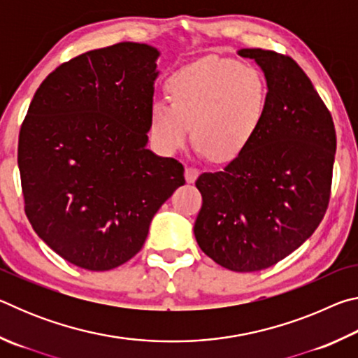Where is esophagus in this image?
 Segmentation results:
<instances>
[{
	"mask_svg": "<svg viewBox=\"0 0 358 358\" xmlns=\"http://www.w3.org/2000/svg\"><path fill=\"white\" fill-rule=\"evenodd\" d=\"M185 177H186L187 183H194V181H196L197 177H199V169H196V167H186Z\"/></svg>",
	"mask_w": 358,
	"mask_h": 358,
	"instance_id": "esophagus-1",
	"label": "esophagus"
}]
</instances>
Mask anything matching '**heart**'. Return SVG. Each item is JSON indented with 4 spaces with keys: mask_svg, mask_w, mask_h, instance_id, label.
Listing matches in <instances>:
<instances>
[{
    "mask_svg": "<svg viewBox=\"0 0 358 358\" xmlns=\"http://www.w3.org/2000/svg\"><path fill=\"white\" fill-rule=\"evenodd\" d=\"M169 102L155 101L150 129L164 153L185 148L192 131L197 150L215 162L243 153L265 118L268 85L262 72L235 59L210 57L166 80ZM192 128H189V124Z\"/></svg>",
    "mask_w": 358,
    "mask_h": 358,
    "instance_id": "obj_1",
    "label": "heart"
}]
</instances>
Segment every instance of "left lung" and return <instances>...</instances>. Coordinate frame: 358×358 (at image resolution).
Returning a JSON list of instances; mask_svg holds the SVG:
<instances>
[{
  "label": "left lung",
  "instance_id": "8db88e82",
  "mask_svg": "<svg viewBox=\"0 0 358 358\" xmlns=\"http://www.w3.org/2000/svg\"><path fill=\"white\" fill-rule=\"evenodd\" d=\"M268 85V107L243 153L203 172L194 235L201 250L232 271L275 265L311 237L329 208L336 153L330 110L289 55L241 48Z\"/></svg>",
  "mask_w": 358,
  "mask_h": 358
}]
</instances>
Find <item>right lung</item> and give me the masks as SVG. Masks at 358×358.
<instances>
[{"mask_svg": "<svg viewBox=\"0 0 358 358\" xmlns=\"http://www.w3.org/2000/svg\"><path fill=\"white\" fill-rule=\"evenodd\" d=\"M156 48L137 42L82 53L50 72L19 134L25 213L64 260L106 271L142 250L185 167L145 147Z\"/></svg>", "mask_w": 358, "mask_h": 358, "instance_id": "obj_1", "label": "right lung"}]
</instances>
